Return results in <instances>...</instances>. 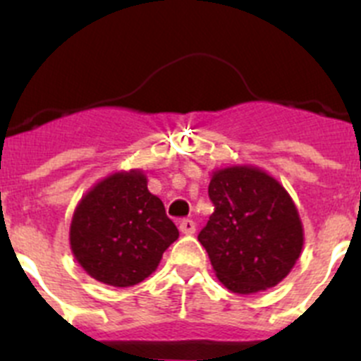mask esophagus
<instances>
[{"label":"esophagus","mask_w":361,"mask_h":361,"mask_svg":"<svg viewBox=\"0 0 361 361\" xmlns=\"http://www.w3.org/2000/svg\"><path fill=\"white\" fill-rule=\"evenodd\" d=\"M180 231L185 235H194L196 233V222L192 221V219H183L180 222Z\"/></svg>","instance_id":"esophagus-1"}]
</instances>
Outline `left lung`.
<instances>
[{
    "instance_id": "left-lung-1",
    "label": "left lung",
    "mask_w": 361,
    "mask_h": 361,
    "mask_svg": "<svg viewBox=\"0 0 361 361\" xmlns=\"http://www.w3.org/2000/svg\"><path fill=\"white\" fill-rule=\"evenodd\" d=\"M214 214L197 240L219 281L235 294L276 287L298 262L305 233L298 208L265 171L235 165L212 174Z\"/></svg>"
}]
</instances>
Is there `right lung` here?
I'll return each mask as SVG.
<instances>
[{
	"label": "right lung",
	"mask_w": 361,
	"mask_h": 361,
	"mask_svg": "<svg viewBox=\"0 0 361 361\" xmlns=\"http://www.w3.org/2000/svg\"><path fill=\"white\" fill-rule=\"evenodd\" d=\"M180 231L160 197L147 190L146 174L131 169L94 185L74 210L71 251L97 281L131 287L157 271Z\"/></svg>",
	"instance_id": "obj_1"
}]
</instances>
